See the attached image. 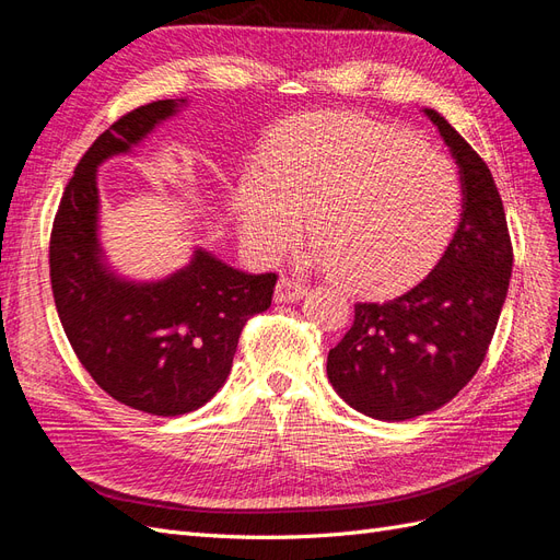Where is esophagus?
<instances>
[{
	"mask_svg": "<svg viewBox=\"0 0 560 560\" xmlns=\"http://www.w3.org/2000/svg\"><path fill=\"white\" fill-rule=\"evenodd\" d=\"M306 290H308V287L303 284L301 280L290 278V276H282L278 280V287H276V301H280V303L296 301V299H301L303 294H306Z\"/></svg>",
	"mask_w": 560,
	"mask_h": 560,
	"instance_id": "obj_1",
	"label": "esophagus"
}]
</instances>
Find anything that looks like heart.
<instances>
[{"instance_id":"obj_1","label":"heart","mask_w":560,"mask_h":560,"mask_svg":"<svg viewBox=\"0 0 560 560\" xmlns=\"http://www.w3.org/2000/svg\"><path fill=\"white\" fill-rule=\"evenodd\" d=\"M460 202L446 154L352 112L282 124L235 189L252 252L280 257L311 212L313 257L358 292H393L425 273L451 241Z\"/></svg>"}]
</instances>
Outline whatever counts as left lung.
<instances>
[{"label": "left lung", "instance_id": "left-lung-1", "mask_svg": "<svg viewBox=\"0 0 560 560\" xmlns=\"http://www.w3.org/2000/svg\"><path fill=\"white\" fill-rule=\"evenodd\" d=\"M460 165V224L432 273L387 301L354 303L327 358V376L352 409L409 420L448 404L477 374L500 319L514 247L486 161L444 116L425 109Z\"/></svg>", "mask_w": 560, "mask_h": 560}]
</instances>
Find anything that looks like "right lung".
Segmentation results:
<instances>
[{
    "mask_svg": "<svg viewBox=\"0 0 560 560\" xmlns=\"http://www.w3.org/2000/svg\"><path fill=\"white\" fill-rule=\"evenodd\" d=\"M175 109V100H156L100 135L65 186L48 245L50 290L79 362L112 399L151 416L189 413L214 397L243 327L270 306L278 282L276 273L249 276L202 249L149 284L118 280L100 264L95 167Z\"/></svg>",
    "mask_w": 560,
    "mask_h": 560,
    "instance_id": "obj_1",
    "label": "right lung"
}]
</instances>
